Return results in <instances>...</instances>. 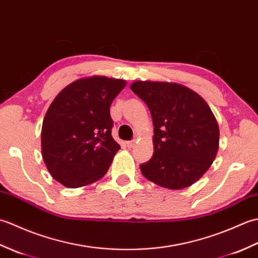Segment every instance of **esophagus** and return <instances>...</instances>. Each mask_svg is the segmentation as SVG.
Listing matches in <instances>:
<instances>
[{"label": "esophagus", "instance_id": "esophagus-1", "mask_svg": "<svg viewBox=\"0 0 258 258\" xmlns=\"http://www.w3.org/2000/svg\"><path fill=\"white\" fill-rule=\"evenodd\" d=\"M126 145H127L128 149H132V147H134V145H135V141H134V140H132V141L126 142Z\"/></svg>", "mask_w": 258, "mask_h": 258}]
</instances>
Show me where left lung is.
Returning <instances> with one entry per match:
<instances>
[{
    "label": "left lung",
    "instance_id": "left-lung-1",
    "mask_svg": "<svg viewBox=\"0 0 258 258\" xmlns=\"http://www.w3.org/2000/svg\"><path fill=\"white\" fill-rule=\"evenodd\" d=\"M150 108L154 153L140 165L144 177L180 189L199 180L215 160L220 130L210 106L183 85L138 81L131 85Z\"/></svg>",
    "mask_w": 258,
    "mask_h": 258
}]
</instances>
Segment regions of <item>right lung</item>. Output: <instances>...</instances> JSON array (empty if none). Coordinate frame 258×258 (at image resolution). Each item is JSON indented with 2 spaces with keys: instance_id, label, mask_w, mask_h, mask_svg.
<instances>
[{
  "instance_id": "right-lung-1",
  "label": "right lung",
  "mask_w": 258,
  "mask_h": 258,
  "mask_svg": "<svg viewBox=\"0 0 258 258\" xmlns=\"http://www.w3.org/2000/svg\"><path fill=\"white\" fill-rule=\"evenodd\" d=\"M123 80L92 76L68 85L48 107L42 125V156L54 179L76 188L106 174L120 146L112 138L109 106Z\"/></svg>"
}]
</instances>
